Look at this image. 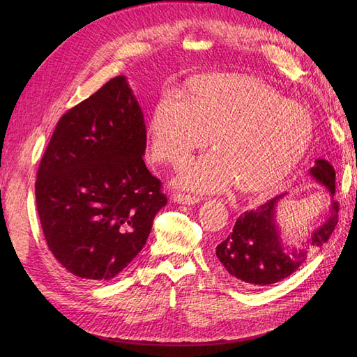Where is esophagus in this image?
Returning <instances> with one entry per match:
<instances>
[{
	"mask_svg": "<svg viewBox=\"0 0 357 357\" xmlns=\"http://www.w3.org/2000/svg\"><path fill=\"white\" fill-rule=\"evenodd\" d=\"M172 201L177 204H185V205H195L201 199L193 195H185V193H174V195H172Z\"/></svg>",
	"mask_w": 357,
	"mask_h": 357,
	"instance_id": "esophagus-1",
	"label": "esophagus"
}]
</instances>
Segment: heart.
I'll return each mask as SVG.
<instances>
[{"instance_id": "b5f03b06", "label": "heart", "mask_w": 357, "mask_h": 357, "mask_svg": "<svg viewBox=\"0 0 357 357\" xmlns=\"http://www.w3.org/2000/svg\"><path fill=\"white\" fill-rule=\"evenodd\" d=\"M314 126L304 107L245 74H208L193 79L186 98L165 92L149 122L152 159L183 164L210 143L204 155L181 169L176 185L198 193L235 186L259 192L283 180L304 158Z\"/></svg>"}]
</instances>
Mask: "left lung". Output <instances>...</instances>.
<instances>
[{
    "label": "left lung",
    "mask_w": 357,
    "mask_h": 357,
    "mask_svg": "<svg viewBox=\"0 0 357 357\" xmlns=\"http://www.w3.org/2000/svg\"><path fill=\"white\" fill-rule=\"evenodd\" d=\"M311 177L335 193V169L325 159H317ZM282 193L256 210L245 211L235 222L232 232L215 247V256L231 277L248 287H264L282 282L305 262L310 252L325 244L338 223V202L332 201L328 218L308 234L301 247L283 244L277 223V205Z\"/></svg>",
    "instance_id": "1"
}]
</instances>
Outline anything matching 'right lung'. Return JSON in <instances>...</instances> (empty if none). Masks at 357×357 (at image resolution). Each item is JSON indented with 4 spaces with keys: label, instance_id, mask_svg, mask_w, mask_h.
<instances>
[{
    "label": "right lung",
    "instance_id": "add662e5",
    "mask_svg": "<svg viewBox=\"0 0 357 357\" xmlns=\"http://www.w3.org/2000/svg\"><path fill=\"white\" fill-rule=\"evenodd\" d=\"M144 152V116L125 75L59 119L36 201L50 252L71 274L112 280L142 252L167 204Z\"/></svg>",
    "mask_w": 357,
    "mask_h": 357
}]
</instances>
